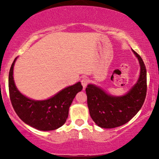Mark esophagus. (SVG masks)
I'll list each match as a JSON object with an SVG mask.
<instances>
[{
  "instance_id": "obj_1",
  "label": "esophagus",
  "mask_w": 159,
  "mask_h": 159,
  "mask_svg": "<svg viewBox=\"0 0 159 159\" xmlns=\"http://www.w3.org/2000/svg\"><path fill=\"white\" fill-rule=\"evenodd\" d=\"M88 82H89V80H88V78H86V77L82 78V80H81V83H82V87H83L84 88H85V87L87 86V84H88Z\"/></svg>"
}]
</instances>
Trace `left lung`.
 Listing matches in <instances>:
<instances>
[{"label": "left lung", "mask_w": 159, "mask_h": 159, "mask_svg": "<svg viewBox=\"0 0 159 159\" xmlns=\"http://www.w3.org/2000/svg\"><path fill=\"white\" fill-rule=\"evenodd\" d=\"M132 52L140 63V73L138 81L127 93L114 96L95 84H89L86 88L90 115L100 127L110 129L125 125L143 105L147 92L146 68L142 58L133 50Z\"/></svg>", "instance_id": "left-lung-1"}]
</instances>
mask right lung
<instances>
[{
	"instance_id": "add662e5",
	"label": "right lung",
	"mask_w": 159,
	"mask_h": 159,
	"mask_svg": "<svg viewBox=\"0 0 159 159\" xmlns=\"http://www.w3.org/2000/svg\"><path fill=\"white\" fill-rule=\"evenodd\" d=\"M8 75V89L13 108L18 116L27 125L38 130L50 131L61 127L68 118L69 109L77 93L82 90L81 82L63 89L47 100L35 101L21 94L15 85L14 66Z\"/></svg>"
}]
</instances>
